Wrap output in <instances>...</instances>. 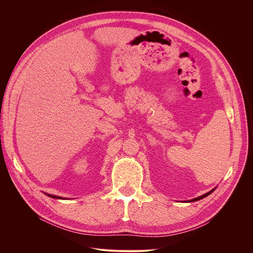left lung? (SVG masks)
Returning <instances> with one entry per match:
<instances>
[{"mask_svg": "<svg viewBox=\"0 0 253 253\" xmlns=\"http://www.w3.org/2000/svg\"><path fill=\"white\" fill-rule=\"evenodd\" d=\"M214 190H215V188H214V189H213V190H211V191H209V192H207V193H205V194H204V195H201V196H199V197H196V198H194V199H192V200H189V201H192V202H193V201H197V200H200V199H202V198H204V197H206V196H208V195H209V194H211V193H212V192H213V191H214ZM189 201H188V202H189Z\"/></svg>", "mask_w": 253, "mask_h": 253, "instance_id": "1", "label": "left lung"}]
</instances>
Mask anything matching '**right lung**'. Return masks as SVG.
<instances>
[{"instance_id":"obj_1","label":"right lung","mask_w":253,"mask_h":253,"mask_svg":"<svg viewBox=\"0 0 253 253\" xmlns=\"http://www.w3.org/2000/svg\"><path fill=\"white\" fill-rule=\"evenodd\" d=\"M46 195H48L49 197H52V198H57V199H66V198H62V197H60V196H56V195H52V194H47V193H45Z\"/></svg>"}]
</instances>
